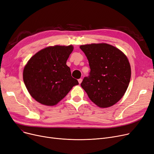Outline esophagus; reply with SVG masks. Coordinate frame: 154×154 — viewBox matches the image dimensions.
Segmentation results:
<instances>
[{
    "instance_id": "esophagus-1",
    "label": "esophagus",
    "mask_w": 154,
    "mask_h": 154,
    "mask_svg": "<svg viewBox=\"0 0 154 154\" xmlns=\"http://www.w3.org/2000/svg\"><path fill=\"white\" fill-rule=\"evenodd\" d=\"M82 81V79H78V82H79V84H81Z\"/></svg>"
}]
</instances>
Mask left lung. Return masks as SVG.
<instances>
[{
	"label": "left lung",
	"mask_w": 154,
	"mask_h": 154,
	"mask_svg": "<svg viewBox=\"0 0 154 154\" xmlns=\"http://www.w3.org/2000/svg\"><path fill=\"white\" fill-rule=\"evenodd\" d=\"M80 48L88 59L91 69L81 87L100 108L114 105L124 96L130 81L128 58L121 50L107 43L84 45Z\"/></svg>",
	"instance_id": "1"
}]
</instances>
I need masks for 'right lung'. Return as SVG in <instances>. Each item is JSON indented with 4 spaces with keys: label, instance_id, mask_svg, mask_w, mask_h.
<instances>
[{
    "label": "right lung",
    "instance_id": "right-lung-1",
    "mask_svg": "<svg viewBox=\"0 0 154 154\" xmlns=\"http://www.w3.org/2000/svg\"><path fill=\"white\" fill-rule=\"evenodd\" d=\"M73 50L72 45L48 46L29 60L23 70V81L36 101L46 106L56 105L79 84L66 65Z\"/></svg>",
    "mask_w": 154,
    "mask_h": 154
}]
</instances>
